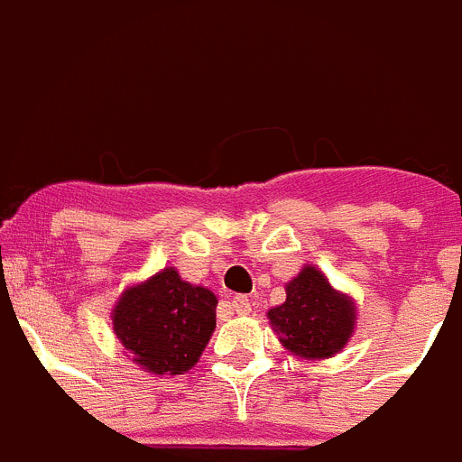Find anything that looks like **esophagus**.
<instances>
[{"label": "esophagus", "mask_w": 462, "mask_h": 462, "mask_svg": "<svg viewBox=\"0 0 462 462\" xmlns=\"http://www.w3.org/2000/svg\"><path fill=\"white\" fill-rule=\"evenodd\" d=\"M231 305H234V310L238 314H250L252 312V303H250V298H247V296H236L234 300H231Z\"/></svg>", "instance_id": "34e87169"}]
</instances>
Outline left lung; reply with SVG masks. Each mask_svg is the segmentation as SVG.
Segmentation results:
<instances>
[{
	"instance_id": "1",
	"label": "left lung",
	"mask_w": 462,
	"mask_h": 462,
	"mask_svg": "<svg viewBox=\"0 0 462 462\" xmlns=\"http://www.w3.org/2000/svg\"><path fill=\"white\" fill-rule=\"evenodd\" d=\"M277 337L289 352L305 358L333 356L354 333L356 310L333 291L324 273L305 266L287 284V300L268 312Z\"/></svg>"
}]
</instances>
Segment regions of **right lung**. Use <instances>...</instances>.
<instances>
[{
	"label": "right lung",
	"instance_id": "1",
	"mask_svg": "<svg viewBox=\"0 0 462 462\" xmlns=\"http://www.w3.org/2000/svg\"><path fill=\"white\" fill-rule=\"evenodd\" d=\"M217 298L166 268L122 293L113 328L134 361L154 374H182L199 361L215 330Z\"/></svg>",
	"mask_w": 462,
	"mask_h": 462
}]
</instances>
